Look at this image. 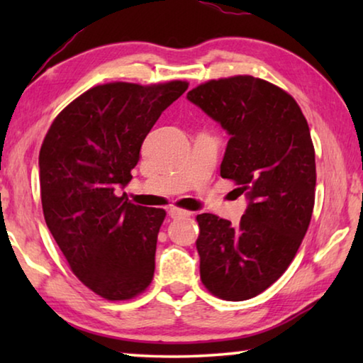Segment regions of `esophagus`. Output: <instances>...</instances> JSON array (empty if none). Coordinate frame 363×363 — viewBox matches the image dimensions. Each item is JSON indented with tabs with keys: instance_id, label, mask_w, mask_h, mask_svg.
I'll return each instance as SVG.
<instances>
[{
	"instance_id": "esophagus-1",
	"label": "esophagus",
	"mask_w": 363,
	"mask_h": 363,
	"mask_svg": "<svg viewBox=\"0 0 363 363\" xmlns=\"http://www.w3.org/2000/svg\"><path fill=\"white\" fill-rule=\"evenodd\" d=\"M168 214L173 219H179V218H189L192 213L186 211V210H181V208L173 206V208H169V210H168Z\"/></svg>"
}]
</instances>
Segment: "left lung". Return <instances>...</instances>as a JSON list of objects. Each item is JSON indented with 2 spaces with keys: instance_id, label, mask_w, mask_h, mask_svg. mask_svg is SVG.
<instances>
[{
  "instance_id": "obj_1",
  "label": "left lung",
  "mask_w": 363,
  "mask_h": 363,
  "mask_svg": "<svg viewBox=\"0 0 363 363\" xmlns=\"http://www.w3.org/2000/svg\"><path fill=\"white\" fill-rule=\"evenodd\" d=\"M187 99L230 139L220 176L248 200L240 224L196 216L200 279L225 301L255 298L279 280L309 227L315 200V152L296 101L264 79H211Z\"/></svg>"
}]
</instances>
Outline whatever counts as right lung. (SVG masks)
<instances>
[{
	"label": "right lung",
	"instance_id": "obj_1",
	"mask_svg": "<svg viewBox=\"0 0 363 363\" xmlns=\"http://www.w3.org/2000/svg\"><path fill=\"white\" fill-rule=\"evenodd\" d=\"M186 82L107 83L67 106L40 150L48 229L83 284L108 301L150 285L164 213L118 196L158 116L186 93Z\"/></svg>",
	"mask_w": 363,
	"mask_h": 363
}]
</instances>
